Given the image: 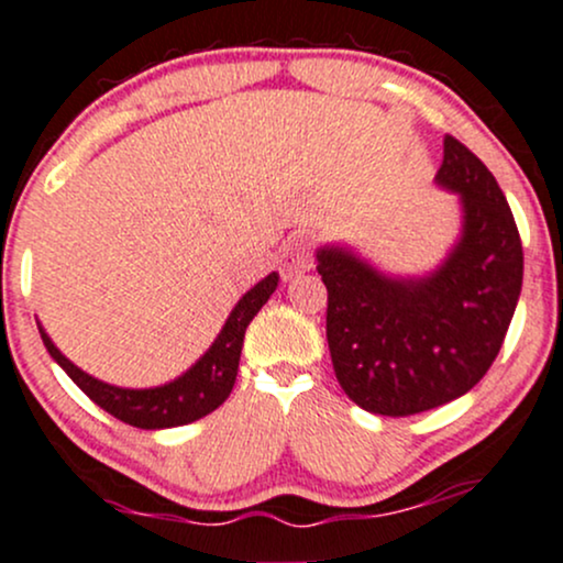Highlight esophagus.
Listing matches in <instances>:
<instances>
[{
	"mask_svg": "<svg viewBox=\"0 0 563 563\" xmlns=\"http://www.w3.org/2000/svg\"><path fill=\"white\" fill-rule=\"evenodd\" d=\"M314 262V243L307 234H294L283 251V269L286 275H299V272L312 269Z\"/></svg>",
	"mask_w": 563,
	"mask_h": 563,
	"instance_id": "esophagus-1",
	"label": "esophagus"
}]
</instances>
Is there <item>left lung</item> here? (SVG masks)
Returning a JSON list of instances; mask_svg holds the SVG:
<instances>
[{"label": "left lung", "instance_id": "left-lung-1", "mask_svg": "<svg viewBox=\"0 0 563 563\" xmlns=\"http://www.w3.org/2000/svg\"><path fill=\"white\" fill-rule=\"evenodd\" d=\"M435 184L460 197L462 232L428 275H387L342 245L318 249L333 372L350 400L382 417H409L473 390L521 296V238L497 178L446 135Z\"/></svg>", "mask_w": 563, "mask_h": 563}]
</instances>
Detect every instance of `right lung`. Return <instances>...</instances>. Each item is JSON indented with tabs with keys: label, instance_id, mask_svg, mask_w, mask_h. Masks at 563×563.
<instances>
[{
	"label": "right lung",
	"instance_id": "add662e5",
	"mask_svg": "<svg viewBox=\"0 0 563 563\" xmlns=\"http://www.w3.org/2000/svg\"><path fill=\"white\" fill-rule=\"evenodd\" d=\"M277 280H280L277 272H269L249 294H243V299L234 305L230 318H227L224 329L219 331V336L213 339L211 347L206 350V355L195 366L187 368L173 382H165L159 387H146V390L107 385V382L85 374L82 368L74 366L69 357L55 347L53 339L47 336L42 325L40 333L53 361L71 376L74 385L88 395L92 404L101 406L111 417L141 430L178 428V424H189L216 411L230 398L240 366V352H243L245 329H249L253 314L262 310L269 296L275 294Z\"/></svg>",
	"mask_w": 563,
	"mask_h": 563
}]
</instances>
